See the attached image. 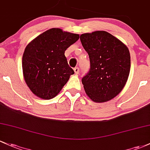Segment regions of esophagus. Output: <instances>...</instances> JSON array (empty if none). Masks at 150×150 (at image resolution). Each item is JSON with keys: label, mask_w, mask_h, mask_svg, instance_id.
Here are the masks:
<instances>
[{"label": "esophagus", "mask_w": 150, "mask_h": 150, "mask_svg": "<svg viewBox=\"0 0 150 150\" xmlns=\"http://www.w3.org/2000/svg\"><path fill=\"white\" fill-rule=\"evenodd\" d=\"M74 72H75V73L76 74V75H78V74L79 73V72H80V70H79V67H76L74 68Z\"/></svg>", "instance_id": "obj_1"}]
</instances>
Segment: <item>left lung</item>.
I'll return each instance as SVG.
<instances>
[{
  "mask_svg": "<svg viewBox=\"0 0 150 150\" xmlns=\"http://www.w3.org/2000/svg\"><path fill=\"white\" fill-rule=\"evenodd\" d=\"M80 40L90 61V71L82 79L87 95L95 103L113 99L124 88L129 77V49L103 30L82 34Z\"/></svg>",
  "mask_w": 150,
  "mask_h": 150,
  "instance_id": "8db88e82",
  "label": "left lung"
}]
</instances>
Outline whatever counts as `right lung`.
I'll use <instances>...</instances> for the list:
<instances>
[{"instance_id":"obj_1","label":"right lung","mask_w":150,"mask_h":150,"mask_svg":"<svg viewBox=\"0 0 150 150\" xmlns=\"http://www.w3.org/2000/svg\"><path fill=\"white\" fill-rule=\"evenodd\" d=\"M78 34L51 28L30 42L22 58L23 78L30 91L38 98H55L67 83L73 70L65 51L78 40Z\"/></svg>"}]
</instances>
